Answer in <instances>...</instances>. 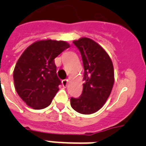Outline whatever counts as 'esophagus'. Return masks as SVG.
<instances>
[{
  "label": "esophagus",
  "mask_w": 146,
  "mask_h": 146,
  "mask_svg": "<svg viewBox=\"0 0 146 146\" xmlns=\"http://www.w3.org/2000/svg\"><path fill=\"white\" fill-rule=\"evenodd\" d=\"M68 84V80H62V85L64 87H66Z\"/></svg>",
  "instance_id": "1"
}]
</instances>
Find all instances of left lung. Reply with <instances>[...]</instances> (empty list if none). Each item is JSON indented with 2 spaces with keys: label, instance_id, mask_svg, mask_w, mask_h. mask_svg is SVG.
Instances as JSON below:
<instances>
[{
  "label": "left lung",
  "instance_id": "left-lung-1",
  "mask_svg": "<svg viewBox=\"0 0 146 146\" xmlns=\"http://www.w3.org/2000/svg\"><path fill=\"white\" fill-rule=\"evenodd\" d=\"M82 56L84 74L82 95L71 98L70 104L82 114L96 113L102 108L111 92L114 82L112 60L99 44L89 38L73 41Z\"/></svg>",
  "mask_w": 146,
  "mask_h": 146
}]
</instances>
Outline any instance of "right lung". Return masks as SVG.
Masks as SVG:
<instances>
[{"label": "right lung", "instance_id": "obj_1", "mask_svg": "<svg viewBox=\"0 0 146 146\" xmlns=\"http://www.w3.org/2000/svg\"><path fill=\"white\" fill-rule=\"evenodd\" d=\"M69 47L64 41L41 40L22 54L13 70V81L17 94L28 106L39 110L50 105L61 84L54 58Z\"/></svg>", "mask_w": 146, "mask_h": 146}]
</instances>
